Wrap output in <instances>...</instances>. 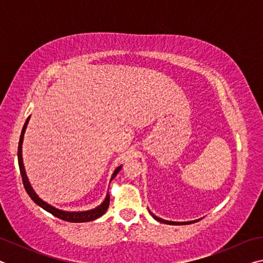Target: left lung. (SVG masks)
Here are the masks:
<instances>
[{"label": "left lung", "instance_id": "8db88e82", "mask_svg": "<svg viewBox=\"0 0 263 263\" xmlns=\"http://www.w3.org/2000/svg\"><path fill=\"white\" fill-rule=\"evenodd\" d=\"M151 212V211H149ZM151 215H152V217L154 218L155 220H158L160 222H163V224H167V225H188V224H191V222H196L197 220H193V221H183V222H177V221H169V220H164L162 219V218H159L157 216H154L152 212H151Z\"/></svg>", "mask_w": 263, "mask_h": 263}]
</instances>
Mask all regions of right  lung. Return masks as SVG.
I'll return each instance as SVG.
<instances>
[{
    "label": "right lung",
    "mask_w": 263,
    "mask_h": 263,
    "mask_svg": "<svg viewBox=\"0 0 263 263\" xmlns=\"http://www.w3.org/2000/svg\"><path fill=\"white\" fill-rule=\"evenodd\" d=\"M29 119L30 117H28L26 119V122L23 126V130H22L21 133V138H20V144H18V164H20V171H21V175H22V180H23V184H24V188L26 190V193L29 194V196L31 197V199L39 205L41 208H43L44 210H46L47 212L52 213L53 216H55L57 218H59V219L62 220H66V221H70V222H84V221H91V220H95L97 218L101 217L102 215H104L105 211L108 210L109 208V204H110V196L109 194H106V197L103 201V203L101 204L95 209H92V210H88V211H81V212H68V211H62L59 210V209H55L54 206L50 205V204H47L46 202H44L43 199H41L38 197V195L34 193L32 186H31L30 182L28 180V176H26V173H25V169H24V164H23V158H22V144H23V138H24V132H25V128L26 125H28L29 123ZM122 169V166H119L116 168V171L114 172L112 176H111V180L115 179V176L118 174L119 171Z\"/></svg>",
    "instance_id": "1"
}]
</instances>
